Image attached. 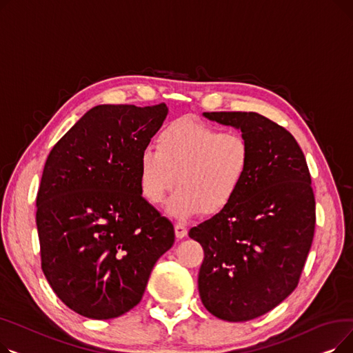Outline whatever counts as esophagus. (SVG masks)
Returning <instances> with one entry per match:
<instances>
[{"label": "esophagus", "instance_id": "esophagus-1", "mask_svg": "<svg viewBox=\"0 0 353 353\" xmlns=\"http://www.w3.org/2000/svg\"><path fill=\"white\" fill-rule=\"evenodd\" d=\"M174 232H176L177 239H183V237H186V234H188V228H186V225H183V223H176L174 225Z\"/></svg>", "mask_w": 353, "mask_h": 353}]
</instances>
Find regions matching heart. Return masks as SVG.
Segmentation results:
<instances>
[{
  "instance_id": "b5f03b06",
  "label": "heart",
  "mask_w": 353,
  "mask_h": 353,
  "mask_svg": "<svg viewBox=\"0 0 353 353\" xmlns=\"http://www.w3.org/2000/svg\"><path fill=\"white\" fill-rule=\"evenodd\" d=\"M252 147L239 133L183 117L167 124L156 137V152L139 160V184L152 205H161L177 186L167 206L169 214L188 219L205 212H225L249 176Z\"/></svg>"
}]
</instances>
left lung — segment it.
<instances>
[{"label": "left lung", "mask_w": 353, "mask_h": 353, "mask_svg": "<svg viewBox=\"0 0 353 353\" xmlns=\"http://www.w3.org/2000/svg\"><path fill=\"white\" fill-rule=\"evenodd\" d=\"M252 147L250 170L232 205L192 228L205 250L201 303L216 318L262 316L298 286L314 233V196L302 148L286 128L257 113L213 111Z\"/></svg>", "instance_id": "1"}]
</instances>
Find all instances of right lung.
Masks as SVG:
<instances>
[{"label": "right lung", "instance_id": "add662e5", "mask_svg": "<svg viewBox=\"0 0 353 353\" xmlns=\"http://www.w3.org/2000/svg\"><path fill=\"white\" fill-rule=\"evenodd\" d=\"M165 104L92 107L52 147L37 193L41 268L54 293L90 319H113L143 298L174 243V228L143 196L139 160Z\"/></svg>", "mask_w": 353, "mask_h": 353}]
</instances>
